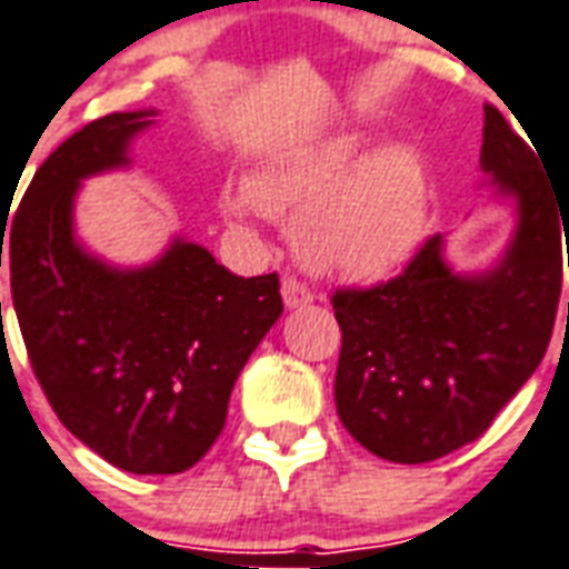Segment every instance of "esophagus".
Listing matches in <instances>:
<instances>
[{
	"mask_svg": "<svg viewBox=\"0 0 569 569\" xmlns=\"http://www.w3.org/2000/svg\"><path fill=\"white\" fill-rule=\"evenodd\" d=\"M283 305L292 311V308H305V305H311L313 301V292L308 289V286L301 283L298 277H286L283 280Z\"/></svg>",
	"mask_w": 569,
	"mask_h": 569,
	"instance_id": "34e87169",
	"label": "esophagus"
}]
</instances>
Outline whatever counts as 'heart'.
<instances>
[{
	"label": "heart",
	"instance_id": "heart-1",
	"mask_svg": "<svg viewBox=\"0 0 569 569\" xmlns=\"http://www.w3.org/2000/svg\"><path fill=\"white\" fill-rule=\"evenodd\" d=\"M221 209L233 221L298 218L296 249L317 271L376 277L416 249L425 228L428 181L409 147L363 162V138L339 134L261 166L252 188H228Z\"/></svg>",
	"mask_w": 569,
	"mask_h": 569
}]
</instances>
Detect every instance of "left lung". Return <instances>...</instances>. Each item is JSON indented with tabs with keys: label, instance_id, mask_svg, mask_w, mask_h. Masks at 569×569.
Returning <instances> with one entry per match:
<instances>
[{
	"label": "left lung",
	"instance_id": "8db88e82",
	"mask_svg": "<svg viewBox=\"0 0 569 569\" xmlns=\"http://www.w3.org/2000/svg\"><path fill=\"white\" fill-rule=\"evenodd\" d=\"M530 144L483 107L480 169L518 202V230L492 271L452 273L443 240L431 237L388 283L332 296L341 326L336 409L379 459L435 462L478 440L546 357L561 301V239L569 252V197L548 184Z\"/></svg>",
	"mask_w": 569,
	"mask_h": 569
}]
</instances>
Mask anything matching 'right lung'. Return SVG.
I'll use <instances>...</instances> for the list:
<instances>
[{"mask_svg":"<svg viewBox=\"0 0 569 569\" xmlns=\"http://www.w3.org/2000/svg\"><path fill=\"white\" fill-rule=\"evenodd\" d=\"M150 117L94 119L36 169L18 212L2 216L0 268L6 252L27 357L63 428L122 471L178 475L221 435L233 381L283 298L277 273L237 277L188 240L138 271L77 243L79 181L126 166Z\"/></svg>","mask_w":569,"mask_h":569,"instance_id":"add662e5","label":"right lung"}]
</instances>
